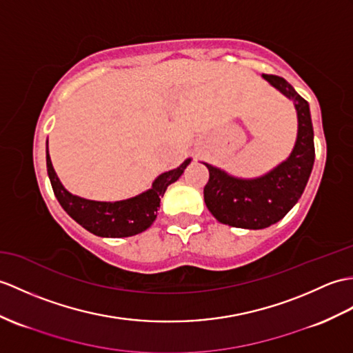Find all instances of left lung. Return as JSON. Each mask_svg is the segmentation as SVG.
I'll list each match as a JSON object with an SVG mask.
<instances>
[{
  "label": "left lung",
  "instance_id": "obj_1",
  "mask_svg": "<svg viewBox=\"0 0 353 353\" xmlns=\"http://www.w3.org/2000/svg\"><path fill=\"white\" fill-rule=\"evenodd\" d=\"M275 88L294 102L298 111V139L288 161L266 176L242 180L204 163L209 182L204 203L219 223L260 230L283 219L304 192L314 163V132L308 102L281 77L263 75Z\"/></svg>",
  "mask_w": 353,
  "mask_h": 353
}]
</instances>
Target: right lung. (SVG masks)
<instances>
[{
	"label": "right lung",
	"instance_id": "obj_1",
	"mask_svg": "<svg viewBox=\"0 0 353 353\" xmlns=\"http://www.w3.org/2000/svg\"><path fill=\"white\" fill-rule=\"evenodd\" d=\"M190 162L191 159H186L176 170L161 174L153 182L152 190L139 194L134 199L105 203L79 199V196L65 191L55 174L51 158L46 150L48 176L61 208L85 230L102 237H128L147 230L157 219L161 196L165 194L168 185L176 182L183 174Z\"/></svg>",
	"mask_w": 353,
	"mask_h": 353
}]
</instances>
